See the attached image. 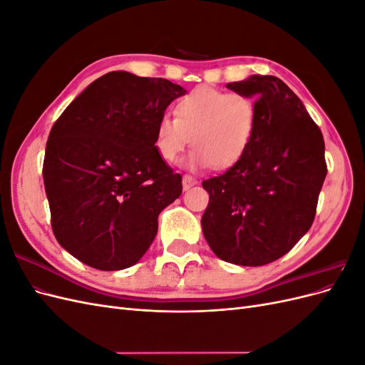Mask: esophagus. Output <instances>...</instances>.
<instances>
[{
  "label": "esophagus",
  "mask_w": 365,
  "mask_h": 365,
  "mask_svg": "<svg viewBox=\"0 0 365 365\" xmlns=\"http://www.w3.org/2000/svg\"><path fill=\"white\" fill-rule=\"evenodd\" d=\"M196 184H197V181L193 178V176H190V175H184L182 176V189L184 190H189L190 187H193Z\"/></svg>",
  "instance_id": "esophagus-1"
}]
</instances>
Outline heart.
<instances>
[{
  "label": "heart",
  "mask_w": 365,
  "mask_h": 365,
  "mask_svg": "<svg viewBox=\"0 0 365 365\" xmlns=\"http://www.w3.org/2000/svg\"><path fill=\"white\" fill-rule=\"evenodd\" d=\"M175 118L163 115L155 128V149L165 163H176L190 143V168H233L248 150L257 126L251 98L213 86H197L175 103Z\"/></svg>",
  "instance_id": "obj_1"
}]
</instances>
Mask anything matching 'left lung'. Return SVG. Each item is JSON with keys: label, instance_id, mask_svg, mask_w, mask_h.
<instances>
[{"label": "left lung", "instance_id": "1", "mask_svg": "<svg viewBox=\"0 0 365 365\" xmlns=\"http://www.w3.org/2000/svg\"><path fill=\"white\" fill-rule=\"evenodd\" d=\"M227 88L256 98L257 126L242 160L202 181L210 195L202 233L219 259L262 267L291 251L314 222L327 173L324 140L279 77L254 74Z\"/></svg>", "mask_w": 365, "mask_h": 365}]
</instances>
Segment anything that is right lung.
<instances>
[{
  "label": "right lung",
  "mask_w": 365,
  "mask_h": 365,
  "mask_svg": "<svg viewBox=\"0 0 365 365\" xmlns=\"http://www.w3.org/2000/svg\"><path fill=\"white\" fill-rule=\"evenodd\" d=\"M184 94L161 77L111 71L88 85L53 125L43 185L53 233L77 260L118 271L145 256L161 210L182 193L181 175L155 149V128Z\"/></svg>",
  "instance_id": "obj_1"
}]
</instances>
